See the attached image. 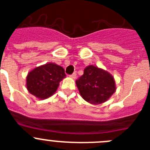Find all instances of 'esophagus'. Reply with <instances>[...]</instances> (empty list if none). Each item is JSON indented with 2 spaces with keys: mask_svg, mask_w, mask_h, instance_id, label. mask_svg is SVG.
Listing matches in <instances>:
<instances>
[{
  "mask_svg": "<svg viewBox=\"0 0 150 150\" xmlns=\"http://www.w3.org/2000/svg\"><path fill=\"white\" fill-rule=\"evenodd\" d=\"M71 77L73 78V79H76V73H74V74H71Z\"/></svg>",
  "mask_w": 150,
  "mask_h": 150,
  "instance_id": "1",
  "label": "esophagus"
}]
</instances>
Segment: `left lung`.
Masks as SVG:
<instances>
[{
    "mask_svg": "<svg viewBox=\"0 0 150 150\" xmlns=\"http://www.w3.org/2000/svg\"><path fill=\"white\" fill-rule=\"evenodd\" d=\"M76 84L82 98L92 104L107 101L116 89L113 76L93 65L84 69V74L76 80Z\"/></svg>",
    "mask_w": 150,
    "mask_h": 150,
    "instance_id": "1",
    "label": "left lung"
}]
</instances>
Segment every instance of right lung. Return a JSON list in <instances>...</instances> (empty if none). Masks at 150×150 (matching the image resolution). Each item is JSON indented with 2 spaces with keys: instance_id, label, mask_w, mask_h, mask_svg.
I'll list each match as a JSON object with an SVG mask.
<instances>
[{
  "instance_id": "1",
  "label": "right lung",
  "mask_w": 150,
  "mask_h": 150,
  "mask_svg": "<svg viewBox=\"0 0 150 150\" xmlns=\"http://www.w3.org/2000/svg\"><path fill=\"white\" fill-rule=\"evenodd\" d=\"M65 76L63 67L56 64L47 63L28 73L26 87L28 91L38 98H48L56 91L59 83Z\"/></svg>"
}]
</instances>
